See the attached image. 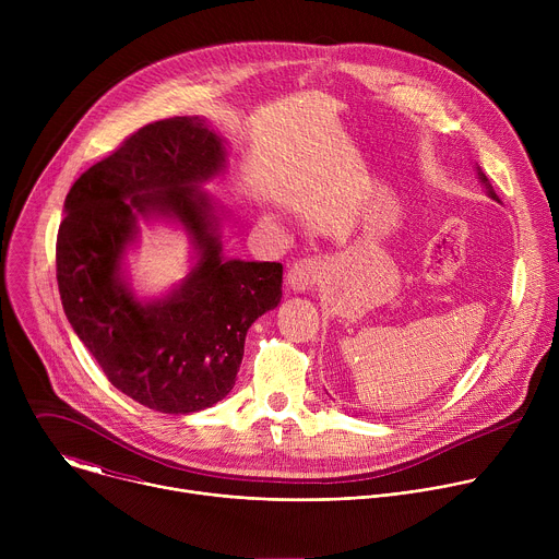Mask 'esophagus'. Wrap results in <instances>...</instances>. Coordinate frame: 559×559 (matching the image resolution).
<instances>
[{"instance_id":"esophagus-1","label":"esophagus","mask_w":559,"mask_h":559,"mask_svg":"<svg viewBox=\"0 0 559 559\" xmlns=\"http://www.w3.org/2000/svg\"><path fill=\"white\" fill-rule=\"evenodd\" d=\"M325 274V263L321 259H302L296 261L289 270H287V287L296 294H305L309 292L318 281L323 278Z\"/></svg>"}]
</instances>
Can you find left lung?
<instances>
[{
    "instance_id": "8db88e82",
    "label": "left lung",
    "mask_w": 559,
    "mask_h": 559,
    "mask_svg": "<svg viewBox=\"0 0 559 559\" xmlns=\"http://www.w3.org/2000/svg\"><path fill=\"white\" fill-rule=\"evenodd\" d=\"M475 173H477V179H480V183H483V186H485V190H487V197H489V199H493V201H498V203H502V201H500V197H498V194H496V190H493V186H491V183H489V179H487V175H485V173H483V170H480V166H475Z\"/></svg>"
}]
</instances>
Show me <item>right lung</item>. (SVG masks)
Masks as SVG:
<instances>
[{"label":"right lung","mask_w":559,"mask_h":559,"mask_svg":"<svg viewBox=\"0 0 559 559\" xmlns=\"http://www.w3.org/2000/svg\"><path fill=\"white\" fill-rule=\"evenodd\" d=\"M227 143L205 117L154 121L70 188L57 234V283L68 323L108 380L162 414H194L231 391L248 330L283 296V265L229 259L225 207L203 188L227 168ZM181 228L191 270L141 297L127 252L138 221Z\"/></svg>","instance_id":"add662e5"}]
</instances>
